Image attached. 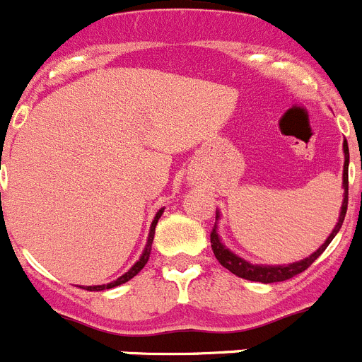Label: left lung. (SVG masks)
I'll return each mask as SVG.
<instances>
[{
	"label": "left lung",
	"mask_w": 362,
	"mask_h": 362,
	"mask_svg": "<svg viewBox=\"0 0 362 362\" xmlns=\"http://www.w3.org/2000/svg\"><path fill=\"white\" fill-rule=\"evenodd\" d=\"M343 153H344V165H343V205H341L339 220L335 223L334 230L330 233V236L325 240V243L319 247L315 252H312L307 258L299 259V262L288 263V265H258V263H250L247 259H243L242 256H238L236 252L226 247V243L221 242L220 234H218V221L214 223V229L211 233V247H213V252L216 256V259L220 262L221 267H226L227 270H230L233 274H236L238 278L249 279V281H259V283H276V281H285V279L294 278L296 274L307 270L315 259L323 254V250L330 245V242L335 238V234L339 233L341 226H343L344 216H346L348 209V164H350V153H348V142H343ZM216 220H220V211L216 209Z\"/></svg>",
	"instance_id": "left-lung-1"
}]
</instances>
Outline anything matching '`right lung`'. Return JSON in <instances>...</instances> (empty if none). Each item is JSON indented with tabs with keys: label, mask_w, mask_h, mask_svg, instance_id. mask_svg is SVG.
I'll return each mask as SVG.
<instances>
[{
	"label": "right lung",
	"mask_w": 362,
	"mask_h": 362,
	"mask_svg": "<svg viewBox=\"0 0 362 362\" xmlns=\"http://www.w3.org/2000/svg\"><path fill=\"white\" fill-rule=\"evenodd\" d=\"M162 214H164V207H162V209H158V211H157V214H155V218H153V221H151V227H149L148 242H146V247H144V250H142L141 258L136 259V262H135V265H133L132 269L128 270V272H124V274H122V276H119V278H117L115 281H112V283H106V285L83 286V288H86V291H97V292H99V291H106V288H113V286H119V285H122V283L129 281V279H132V278H135V276L139 274V272H141L142 269H144V265H146V263H148V259H149V254H151V243H153V238H155V227H157V223H158V218H160Z\"/></svg>",
	"instance_id": "obj_1"
}]
</instances>
